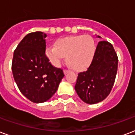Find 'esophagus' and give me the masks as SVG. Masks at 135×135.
Wrapping results in <instances>:
<instances>
[{"label":"esophagus","instance_id":"esophagus-1","mask_svg":"<svg viewBox=\"0 0 135 135\" xmlns=\"http://www.w3.org/2000/svg\"><path fill=\"white\" fill-rule=\"evenodd\" d=\"M64 74H67L68 73H69V71L66 70V69H64Z\"/></svg>","mask_w":135,"mask_h":135}]
</instances>
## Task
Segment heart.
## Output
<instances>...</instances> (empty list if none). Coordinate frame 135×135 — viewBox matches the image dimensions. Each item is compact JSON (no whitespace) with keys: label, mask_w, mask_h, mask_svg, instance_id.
I'll return each mask as SVG.
<instances>
[{"label":"heart","mask_w":135,"mask_h":135,"mask_svg":"<svg viewBox=\"0 0 135 135\" xmlns=\"http://www.w3.org/2000/svg\"><path fill=\"white\" fill-rule=\"evenodd\" d=\"M95 43L89 35H78L64 37L56 41L55 46L46 49V55L51 64L59 67L66 56V60L76 71L87 68L95 54Z\"/></svg>","instance_id":"b5f03b06"}]
</instances>
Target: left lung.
Returning a JSON list of instances; mask_svg holds the SVG:
<instances>
[{"label":"left lung","instance_id":"1","mask_svg":"<svg viewBox=\"0 0 135 135\" xmlns=\"http://www.w3.org/2000/svg\"><path fill=\"white\" fill-rule=\"evenodd\" d=\"M117 66L118 58L113 46L108 41H99L89 67L78 74L75 90L81 99L90 104L103 101L113 87Z\"/></svg>","mask_w":135,"mask_h":135}]
</instances>
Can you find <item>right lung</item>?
<instances>
[{"label":"right lung","instance_id":"obj_1","mask_svg":"<svg viewBox=\"0 0 135 135\" xmlns=\"http://www.w3.org/2000/svg\"><path fill=\"white\" fill-rule=\"evenodd\" d=\"M43 32L27 34L13 53L12 72L20 91L34 103H43L57 91L64 76L45 54L46 38Z\"/></svg>","mask_w":135,"mask_h":135}]
</instances>
